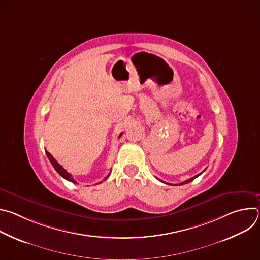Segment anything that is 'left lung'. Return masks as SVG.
Returning <instances> with one entry per match:
<instances>
[{
  "instance_id": "1",
  "label": "left lung",
  "mask_w": 260,
  "mask_h": 260,
  "mask_svg": "<svg viewBox=\"0 0 260 260\" xmlns=\"http://www.w3.org/2000/svg\"><path fill=\"white\" fill-rule=\"evenodd\" d=\"M202 174V173H201ZM201 174H199V175H197V176H194V177H192V178H190V179H188V180H186V181H184L183 183H180V184H176V185H183V184H187V183H189V182H191V181H193L197 177H199ZM161 181V180H160Z\"/></svg>"
}]
</instances>
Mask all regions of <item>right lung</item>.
<instances>
[{
	"mask_svg": "<svg viewBox=\"0 0 260 260\" xmlns=\"http://www.w3.org/2000/svg\"><path fill=\"white\" fill-rule=\"evenodd\" d=\"M122 136V134H120L119 135V137H121ZM46 151V150H45ZM46 155H47V157H48V159L50 160V162H51V165L53 166V168L55 169V171L63 178V179H66V180H68V181H70V182H72V183H76V181L73 179V177H72V175L70 174V173H68L55 159H54V157L48 152V151H46ZM109 177V175L105 178V179H107Z\"/></svg>",
	"mask_w": 260,
	"mask_h": 260,
	"instance_id": "add662e5",
	"label": "right lung"
}]
</instances>
